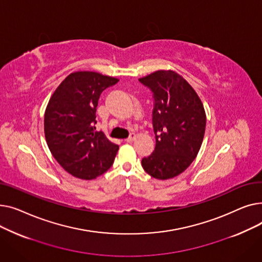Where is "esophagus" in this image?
I'll use <instances>...</instances> for the list:
<instances>
[{"instance_id":"obj_1","label":"esophagus","mask_w":262,"mask_h":262,"mask_svg":"<svg viewBox=\"0 0 262 262\" xmlns=\"http://www.w3.org/2000/svg\"><path fill=\"white\" fill-rule=\"evenodd\" d=\"M135 139H136V135H135L134 133H132V134L129 135L128 138L125 139V141H126V142H133Z\"/></svg>"}]
</instances>
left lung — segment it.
I'll return each instance as SVG.
<instances>
[{"label":"left lung","instance_id":"obj_1","mask_svg":"<svg viewBox=\"0 0 262 262\" xmlns=\"http://www.w3.org/2000/svg\"><path fill=\"white\" fill-rule=\"evenodd\" d=\"M153 92L154 152L141 161L144 171L157 180L183 173L201 148L206 114L189 82L172 70H159L139 78Z\"/></svg>","mask_w":262,"mask_h":262}]
</instances>
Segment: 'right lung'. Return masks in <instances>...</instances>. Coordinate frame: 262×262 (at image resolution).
<instances>
[{
    "mask_svg": "<svg viewBox=\"0 0 262 262\" xmlns=\"http://www.w3.org/2000/svg\"><path fill=\"white\" fill-rule=\"evenodd\" d=\"M118 78L91 71L69 74L45 113V135L53 157L74 177L94 180L113 166L119 145L94 132L101 93Z\"/></svg>",
    "mask_w": 262,
    "mask_h": 262,
    "instance_id": "1",
    "label": "right lung"
}]
</instances>
